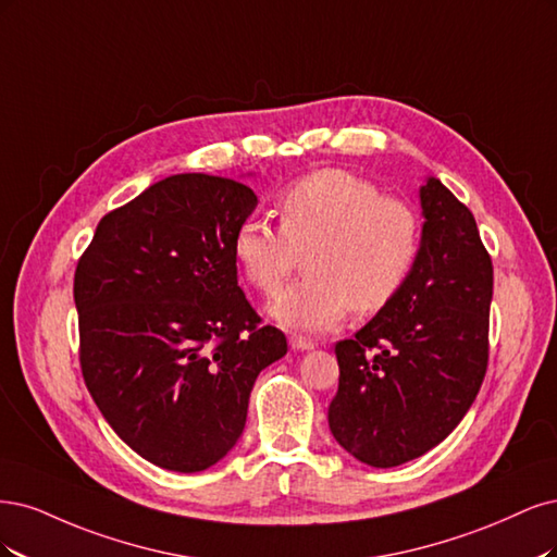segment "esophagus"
Listing matches in <instances>:
<instances>
[{"label": "esophagus", "instance_id": "esophagus-1", "mask_svg": "<svg viewBox=\"0 0 557 557\" xmlns=\"http://www.w3.org/2000/svg\"><path fill=\"white\" fill-rule=\"evenodd\" d=\"M289 345H292V349H294V351H310V349H314V343H312V339H308V337H300V335H292Z\"/></svg>", "mask_w": 557, "mask_h": 557}]
</instances>
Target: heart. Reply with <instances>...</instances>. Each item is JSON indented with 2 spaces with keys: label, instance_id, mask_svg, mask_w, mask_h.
<instances>
[{
  "label": "heart",
  "instance_id": "obj_1",
  "mask_svg": "<svg viewBox=\"0 0 557 557\" xmlns=\"http://www.w3.org/2000/svg\"><path fill=\"white\" fill-rule=\"evenodd\" d=\"M302 252L308 277L280 292L268 314L324 333L351 308L368 314L396 298L419 255V220L361 175L317 171L282 194L280 226L247 218L233 233V257L261 294H275Z\"/></svg>",
  "mask_w": 557,
  "mask_h": 557
}]
</instances>
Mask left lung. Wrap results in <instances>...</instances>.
Here are the masks:
<instances>
[{
  "instance_id": "8db88e82",
  "label": "left lung",
  "mask_w": 557,
  "mask_h": 557,
  "mask_svg": "<svg viewBox=\"0 0 557 557\" xmlns=\"http://www.w3.org/2000/svg\"><path fill=\"white\" fill-rule=\"evenodd\" d=\"M419 255L403 289L335 345V442L372 468H398L454 433L488 363L493 263L474 214L425 177Z\"/></svg>"
}]
</instances>
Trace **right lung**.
I'll use <instances>...</instances> for the list:
<instances>
[{"mask_svg":"<svg viewBox=\"0 0 557 557\" xmlns=\"http://www.w3.org/2000/svg\"><path fill=\"white\" fill-rule=\"evenodd\" d=\"M259 199L228 177L181 173L106 214L74 300L87 391L157 468L203 472L243 435L249 393L286 337L238 286L233 233Z\"/></svg>","mask_w":557,"mask_h":557,"instance_id":"add662e5","label":"right lung"}]
</instances>
